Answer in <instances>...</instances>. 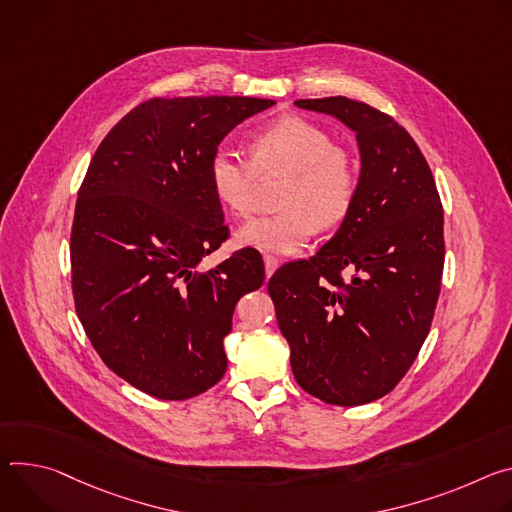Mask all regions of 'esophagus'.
<instances>
[{
  "label": "esophagus",
  "instance_id": "obj_1",
  "mask_svg": "<svg viewBox=\"0 0 512 512\" xmlns=\"http://www.w3.org/2000/svg\"><path fill=\"white\" fill-rule=\"evenodd\" d=\"M264 268H266V278H270L274 274V270L278 268V258L264 256Z\"/></svg>",
  "mask_w": 512,
  "mask_h": 512
}]
</instances>
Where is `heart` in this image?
I'll use <instances>...</instances> for the list:
<instances>
[{
    "instance_id": "b5f03b06",
    "label": "heart",
    "mask_w": 512,
    "mask_h": 512,
    "mask_svg": "<svg viewBox=\"0 0 512 512\" xmlns=\"http://www.w3.org/2000/svg\"><path fill=\"white\" fill-rule=\"evenodd\" d=\"M287 177L278 197L280 213L244 223L236 240L270 254H295L317 232L342 225L356 201L360 168L356 156L337 146L319 124L287 116L250 140V160L232 148H217L207 164V179L217 203L246 217L260 181Z\"/></svg>"
}]
</instances>
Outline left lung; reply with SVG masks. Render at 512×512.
Masks as SVG:
<instances>
[{
  "label": "left lung",
  "instance_id": "8db88e82",
  "mask_svg": "<svg viewBox=\"0 0 512 512\" xmlns=\"http://www.w3.org/2000/svg\"><path fill=\"white\" fill-rule=\"evenodd\" d=\"M295 105L356 134L360 185L335 236L313 258L276 270L268 293L299 386L329 405H366L401 382L429 333L443 207L419 146L386 113L348 97Z\"/></svg>",
  "mask_w": 512,
  "mask_h": 512
}]
</instances>
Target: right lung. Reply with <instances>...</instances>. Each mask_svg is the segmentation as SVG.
I'll list each match as a JSON object with an SVG mask.
<instances>
[{
    "mask_svg": "<svg viewBox=\"0 0 512 512\" xmlns=\"http://www.w3.org/2000/svg\"><path fill=\"white\" fill-rule=\"evenodd\" d=\"M272 105L227 95L144 101L87 168L71 232L75 309L105 366L156 399L185 401L221 380L234 307L264 282L250 250L207 272L197 266L230 236L209 158Z\"/></svg>",
    "mask_w": 512,
    "mask_h": 512,
    "instance_id": "add662e5",
    "label": "right lung"
}]
</instances>
